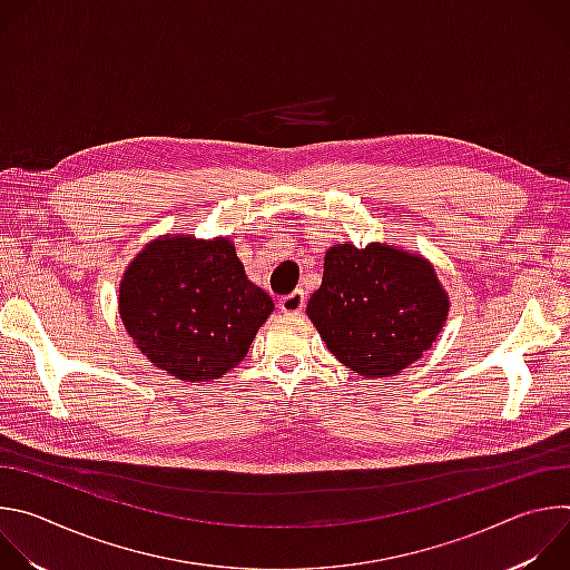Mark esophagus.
I'll return each mask as SVG.
<instances>
[{"instance_id": "obj_1", "label": "esophagus", "mask_w": 570, "mask_h": 570, "mask_svg": "<svg viewBox=\"0 0 570 570\" xmlns=\"http://www.w3.org/2000/svg\"><path fill=\"white\" fill-rule=\"evenodd\" d=\"M304 304H306L304 291H293V293L279 297V308H282L284 313H299V311L304 308Z\"/></svg>"}]
</instances>
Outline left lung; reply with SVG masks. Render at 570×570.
Instances as JSON below:
<instances>
[{
	"mask_svg": "<svg viewBox=\"0 0 570 570\" xmlns=\"http://www.w3.org/2000/svg\"><path fill=\"white\" fill-rule=\"evenodd\" d=\"M306 315L343 365L383 379L431 350L449 315V295L422 255L385 243H338L324 255Z\"/></svg>",
	"mask_w": 570,
	"mask_h": 570,
	"instance_id": "8db88e82",
	"label": "left lung"
}]
</instances>
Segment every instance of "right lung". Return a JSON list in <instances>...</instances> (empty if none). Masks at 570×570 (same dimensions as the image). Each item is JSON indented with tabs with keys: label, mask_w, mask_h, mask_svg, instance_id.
Listing matches in <instances>:
<instances>
[{
	"label": "right lung",
	"mask_w": 570,
	"mask_h": 570,
	"mask_svg": "<svg viewBox=\"0 0 570 570\" xmlns=\"http://www.w3.org/2000/svg\"><path fill=\"white\" fill-rule=\"evenodd\" d=\"M273 308L223 236H159L119 284V315L137 350L155 367L191 383L236 367Z\"/></svg>",
	"instance_id": "right-lung-1"
}]
</instances>
